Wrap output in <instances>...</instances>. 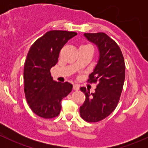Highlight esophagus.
Returning <instances> with one entry per match:
<instances>
[{
  "instance_id": "obj_1",
  "label": "esophagus",
  "mask_w": 148,
  "mask_h": 148,
  "mask_svg": "<svg viewBox=\"0 0 148 148\" xmlns=\"http://www.w3.org/2000/svg\"><path fill=\"white\" fill-rule=\"evenodd\" d=\"M73 89L74 90H79V86L78 84H74L73 85Z\"/></svg>"
}]
</instances>
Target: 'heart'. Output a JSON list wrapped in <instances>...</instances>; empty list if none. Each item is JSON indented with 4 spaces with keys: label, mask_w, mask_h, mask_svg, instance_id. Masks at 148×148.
<instances>
[{
    "label": "heart",
    "mask_w": 148,
    "mask_h": 148,
    "mask_svg": "<svg viewBox=\"0 0 148 148\" xmlns=\"http://www.w3.org/2000/svg\"><path fill=\"white\" fill-rule=\"evenodd\" d=\"M84 46H88V45H84Z\"/></svg>",
    "instance_id": "b5f03b06"
}]
</instances>
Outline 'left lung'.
I'll list each match as a JSON object with an SVG mask.
<instances>
[{
	"label": "left lung",
	"instance_id": "left-lung-1",
	"mask_svg": "<svg viewBox=\"0 0 148 148\" xmlns=\"http://www.w3.org/2000/svg\"><path fill=\"white\" fill-rule=\"evenodd\" d=\"M84 36L97 46L99 59L88 82L97 83L95 93L81 87L86 99L80 116L89 122L102 120L114 110L120 100L125 78L123 55L117 43L104 33H86Z\"/></svg>",
	"mask_w": 148,
	"mask_h": 148
}]
</instances>
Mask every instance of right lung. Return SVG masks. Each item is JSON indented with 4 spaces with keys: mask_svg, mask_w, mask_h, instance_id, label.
<instances>
[{
    "mask_svg": "<svg viewBox=\"0 0 148 148\" xmlns=\"http://www.w3.org/2000/svg\"><path fill=\"white\" fill-rule=\"evenodd\" d=\"M77 34L59 30L48 31L28 51L23 70L25 96L30 108L39 117H57L62 99L72 90L70 83L53 81L50 70L58 62L62 47Z\"/></svg>",
    "mask_w": 148,
    "mask_h": 148,
    "instance_id": "obj_1",
    "label": "right lung"
}]
</instances>
